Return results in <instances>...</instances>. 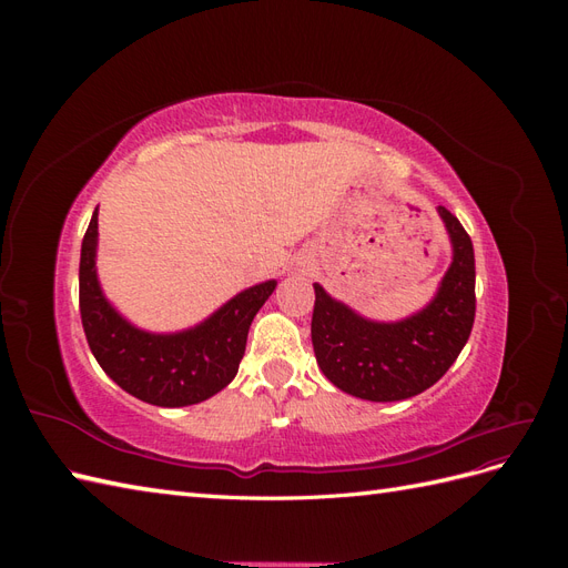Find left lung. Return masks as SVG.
Returning a JSON list of instances; mask_svg holds the SVG:
<instances>
[{
    "label": "left lung",
    "mask_w": 568,
    "mask_h": 568,
    "mask_svg": "<svg viewBox=\"0 0 568 568\" xmlns=\"http://www.w3.org/2000/svg\"><path fill=\"white\" fill-rule=\"evenodd\" d=\"M453 263L424 311L400 322H372L315 284L313 348L336 388L372 403L405 400L434 386L467 343L476 315L474 246L459 220L438 205Z\"/></svg>",
    "instance_id": "8db88e82"
}]
</instances>
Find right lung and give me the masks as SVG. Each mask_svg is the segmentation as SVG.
<instances>
[{
    "label": "right lung",
    "instance_id": "add662e5",
    "mask_svg": "<svg viewBox=\"0 0 568 568\" xmlns=\"http://www.w3.org/2000/svg\"><path fill=\"white\" fill-rule=\"evenodd\" d=\"M97 234L94 211L80 251V317L101 369L134 398L159 407L196 405L225 388L244 357L251 322L277 282L242 291L192 329L149 334L120 317L101 291Z\"/></svg>",
    "mask_w": 568,
    "mask_h": 568
}]
</instances>
